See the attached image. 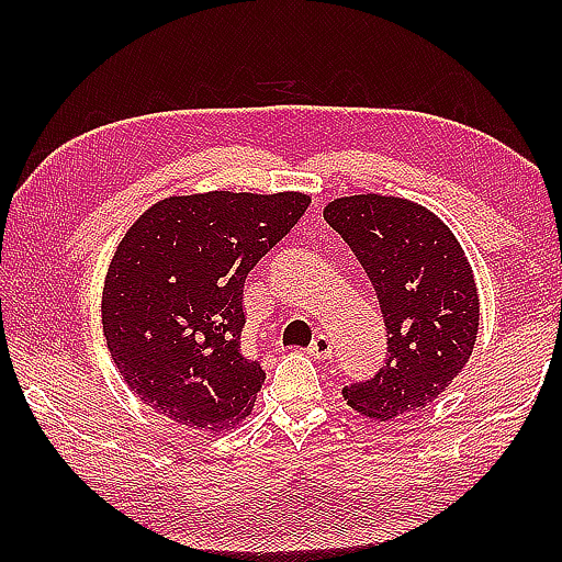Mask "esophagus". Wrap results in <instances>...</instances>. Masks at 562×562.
<instances>
[{"mask_svg":"<svg viewBox=\"0 0 562 562\" xmlns=\"http://www.w3.org/2000/svg\"><path fill=\"white\" fill-rule=\"evenodd\" d=\"M312 357H316V360H328V357L333 355V342L328 336H316L314 342L308 345L306 350Z\"/></svg>","mask_w":562,"mask_h":562,"instance_id":"esophagus-1","label":"esophagus"}]
</instances>
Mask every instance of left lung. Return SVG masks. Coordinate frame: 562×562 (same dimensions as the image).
<instances>
[{"mask_svg":"<svg viewBox=\"0 0 562 562\" xmlns=\"http://www.w3.org/2000/svg\"><path fill=\"white\" fill-rule=\"evenodd\" d=\"M324 217L364 268L389 336L384 367L345 386V401L374 420L425 408L469 362L479 336L463 248L437 214L403 198H340Z\"/></svg>","mask_w":562,"mask_h":562,"instance_id":"obj_1","label":"left lung"}]
</instances>
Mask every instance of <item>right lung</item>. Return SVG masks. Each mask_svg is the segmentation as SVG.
<instances>
[{"label": "right lung", "instance_id": "right-lung-1", "mask_svg": "<svg viewBox=\"0 0 562 562\" xmlns=\"http://www.w3.org/2000/svg\"><path fill=\"white\" fill-rule=\"evenodd\" d=\"M308 202L214 190L161 200L130 226L101 321L117 372L149 408L210 432L250 413L266 372L241 348L244 282Z\"/></svg>", "mask_w": 562, "mask_h": 562}]
</instances>
